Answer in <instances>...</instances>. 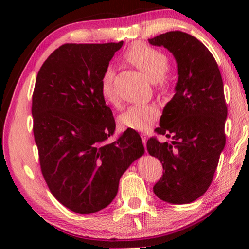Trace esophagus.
Returning a JSON list of instances; mask_svg holds the SVG:
<instances>
[{
    "instance_id": "34e87169",
    "label": "esophagus",
    "mask_w": 249,
    "mask_h": 249,
    "mask_svg": "<svg viewBox=\"0 0 249 249\" xmlns=\"http://www.w3.org/2000/svg\"><path fill=\"white\" fill-rule=\"evenodd\" d=\"M141 137H142V144H144V146H146V142H147V135H146V134H142Z\"/></svg>"
}]
</instances>
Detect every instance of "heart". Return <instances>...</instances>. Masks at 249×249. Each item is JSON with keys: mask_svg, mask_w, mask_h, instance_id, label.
I'll return each mask as SVG.
<instances>
[{"mask_svg": "<svg viewBox=\"0 0 249 249\" xmlns=\"http://www.w3.org/2000/svg\"><path fill=\"white\" fill-rule=\"evenodd\" d=\"M125 61L136 67L146 74L150 81L159 83V90L162 94L171 92V83L165 75L170 69V59L167 54L145 43H134L124 53ZM114 71L107 67L101 77V94L111 104L116 105L117 101L114 88H113ZM159 109L154 104L133 105L120 116V123L126 128L134 130H145L158 119Z\"/></svg>", "mask_w": 249, "mask_h": 249, "instance_id": "b5f03b06", "label": "heart"}]
</instances>
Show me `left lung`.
I'll return each instance as SVG.
<instances>
[{
  "label": "left lung",
  "instance_id": "1",
  "mask_svg": "<svg viewBox=\"0 0 249 249\" xmlns=\"http://www.w3.org/2000/svg\"><path fill=\"white\" fill-rule=\"evenodd\" d=\"M148 41L172 53L179 74L176 94L155 129L172 141L160 142L150 137L146 145L163 168L154 192L168 203H191L212 183L225 146L227 107L222 75L210 50L187 33L168 32Z\"/></svg>",
  "mask_w": 249,
  "mask_h": 249
}]
</instances>
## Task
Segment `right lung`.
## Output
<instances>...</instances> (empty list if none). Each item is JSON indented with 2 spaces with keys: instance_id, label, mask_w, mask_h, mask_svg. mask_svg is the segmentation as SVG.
<instances>
[{
  "instance_id": "add662e5",
  "label": "right lung",
  "mask_w": 249,
  "mask_h": 249,
  "mask_svg": "<svg viewBox=\"0 0 249 249\" xmlns=\"http://www.w3.org/2000/svg\"><path fill=\"white\" fill-rule=\"evenodd\" d=\"M120 43L65 44L41 66L33 92V132L41 174L66 208L91 214L111 203L122 175L144 154L141 136L115 130L101 94V77Z\"/></svg>"
}]
</instances>
